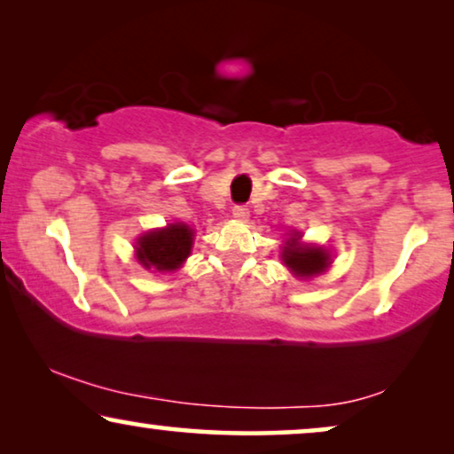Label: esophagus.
I'll list each match as a JSON object with an SVG mask.
<instances>
[{
	"label": "esophagus",
	"instance_id": "34e87169",
	"mask_svg": "<svg viewBox=\"0 0 454 454\" xmlns=\"http://www.w3.org/2000/svg\"><path fill=\"white\" fill-rule=\"evenodd\" d=\"M233 216L238 221H246L250 216V208L244 207V204H238V207H233Z\"/></svg>",
	"mask_w": 454,
	"mask_h": 454
}]
</instances>
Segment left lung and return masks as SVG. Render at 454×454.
I'll use <instances>...</instances> for the list:
<instances>
[{
  "label": "left lung",
  "instance_id": "8db88e82",
  "mask_svg": "<svg viewBox=\"0 0 454 454\" xmlns=\"http://www.w3.org/2000/svg\"><path fill=\"white\" fill-rule=\"evenodd\" d=\"M297 235H294L287 241V246L283 247V260L285 264L289 266L295 275L300 277H309L316 275V272L325 270L331 258L328 254L322 250V247H309V246H300L297 244Z\"/></svg>",
  "mask_w": 454,
  "mask_h": 454
}]
</instances>
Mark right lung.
Listing matches in <instances>:
<instances>
[{"mask_svg":"<svg viewBox=\"0 0 454 454\" xmlns=\"http://www.w3.org/2000/svg\"><path fill=\"white\" fill-rule=\"evenodd\" d=\"M192 250V229L188 225H169L151 231L138 239V260L146 269L176 270Z\"/></svg>","mask_w":454,"mask_h":454,"instance_id":"obj_1","label":"right lung"}]
</instances>
